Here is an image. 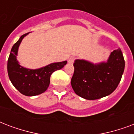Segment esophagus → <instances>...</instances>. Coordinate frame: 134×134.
Segmentation results:
<instances>
[{
	"label": "esophagus",
	"instance_id": "34e87169",
	"mask_svg": "<svg viewBox=\"0 0 134 134\" xmlns=\"http://www.w3.org/2000/svg\"><path fill=\"white\" fill-rule=\"evenodd\" d=\"M76 58L75 57H70L69 59H68V64H72L73 62H75V60Z\"/></svg>",
	"mask_w": 134,
	"mask_h": 134
}]
</instances>
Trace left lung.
Instances as JSON below:
<instances>
[{"mask_svg": "<svg viewBox=\"0 0 134 134\" xmlns=\"http://www.w3.org/2000/svg\"><path fill=\"white\" fill-rule=\"evenodd\" d=\"M71 86L75 93L87 100L108 96L115 90L124 72L125 62L120 48L112 52L107 62L94 64L76 59Z\"/></svg>", "mask_w": 134, "mask_h": 134, "instance_id": "obj_1", "label": "left lung"}]
</instances>
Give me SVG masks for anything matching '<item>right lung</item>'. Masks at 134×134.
<instances>
[{
	"label": "right lung",
	"mask_w": 134,
	"mask_h": 134,
	"mask_svg": "<svg viewBox=\"0 0 134 134\" xmlns=\"http://www.w3.org/2000/svg\"><path fill=\"white\" fill-rule=\"evenodd\" d=\"M29 33L24 34L12 46L8 61V72L10 81L21 94L27 96L40 94L47 90L53 72L64 67L67 61L52 63L38 69H29L20 66L16 60L19 47L23 38Z\"/></svg>",
	"instance_id": "obj_1"
}]
</instances>
